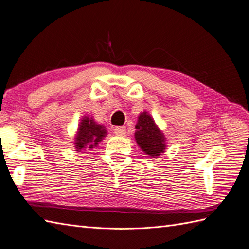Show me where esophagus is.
<instances>
[{"mask_svg": "<svg viewBox=\"0 0 249 249\" xmlns=\"http://www.w3.org/2000/svg\"><path fill=\"white\" fill-rule=\"evenodd\" d=\"M114 134L118 136H125L126 135V127L124 126H118L114 128Z\"/></svg>", "mask_w": 249, "mask_h": 249, "instance_id": "34e87169", "label": "esophagus"}]
</instances>
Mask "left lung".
<instances>
[{
    "label": "left lung",
    "instance_id": "left-lung-1",
    "mask_svg": "<svg viewBox=\"0 0 249 249\" xmlns=\"http://www.w3.org/2000/svg\"><path fill=\"white\" fill-rule=\"evenodd\" d=\"M136 129L135 138L142 151L152 157L160 156L163 153L166 149V138L147 112L139 115Z\"/></svg>",
    "mask_w": 249,
    "mask_h": 249
}]
</instances>
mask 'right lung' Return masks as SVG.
<instances>
[{"mask_svg":"<svg viewBox=\"0 0 249 249\" xmlns=\"http://www.w3.org/2000/svg\"><path fill=\"white\" fill-rule=\"evenodd\" d=\"M106 135H107V131L104 126L97 124L92 118L89 119L87 116L79 125L78 133L75 138L77 151L86 150V147L92 149L93 146H96Z\"/></svg>","mask_w":249,"mask_h":249,"instance_id":"obj_1","label":"right lung"}]
</instances>
